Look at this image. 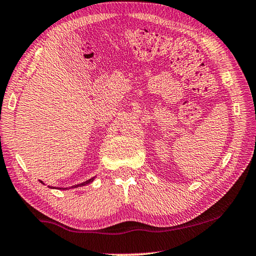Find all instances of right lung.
Returning <instances> with one entry per match:
<instances>
[{"instance_id":"add662e5","label":"right lung","mask_w":256,"mask_h":256,"mask_svg":"<svg viewBox=\"0 0 256 256\" xmlns=\"http://www.w3.org/2000/svg\"><path fill=\"white\" fill-rule=\"evenodd\" d=\"M92 181H93V178H92V179H90V180L83 182V184H77V186H74V188H75V186L77 188V186H85V184H91ZM40 182H42V181H40ZM48 188H52V186H48ZM60 189H62V188H60ZM64 189H66V188H64Z\"/></svg>"}]
</instances>
